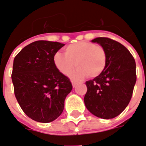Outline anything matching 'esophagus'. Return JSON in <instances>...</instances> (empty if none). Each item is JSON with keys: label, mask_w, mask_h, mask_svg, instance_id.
I'll return each instance as SVG.
<instances>
[{"label": "esophagus", "mask_w": 146, "mask_h": 146, "mask_svg": "<svg viewBox=\"0 0 146 146\" xmlns=\"http://www.w3.org/2000/svg\"><path fill=\"white\" fill-rule=\"evenodd\" d=\"M72 84H73V88H75L76 84H77V82H76V81H72Z\"/></svg>", "instance_id": "obj_1"}]
</instances>
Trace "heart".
Returning a JSON list of instances; mask_svg holds the SVG:
<instances>
[{"mask_svg": "<svg viewBox=\"0 0 146 146\" xmlns=\"http://www.w3.org/2000/svg\"><path fill=\"white\" fill-rule=\"evenodd\" d=\"M53 64L62 74L69 75L78 66L70 76L74 80H82L86 76L96 77L104 71L106 66V52L103 47L92 42L80 41L65 48V54L56 52Z\"/></svg>", "mask_w": 146, "mask_h": 146, "instance_id": "obj_1", "label": "heart"}]
</instances>
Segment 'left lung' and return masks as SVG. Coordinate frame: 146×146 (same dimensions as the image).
I'll return each instance as SVG.
<instances>
[{
  "instance_id": "obj_1",
  "label": "left lung",
  "mask_w": 146,
  "mask_h": 146,
  "mask_svg": "<svg viewBox=\"0 0 146 146\" xmlns=\"http://www.w3.org/2000/svg\"><path fill=\"white\" fill-rule=\"evenodd\" d=\"M92 42L104 48L106 66L99 76L86 82L84 104L93 115L112 119L131 101L136 83V64L130 51L119 42L107 37H97Z\"/></svg>"
}]
</instances>
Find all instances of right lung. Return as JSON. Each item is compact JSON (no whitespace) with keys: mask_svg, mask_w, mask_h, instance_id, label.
<instances>
[{"mask_svg":"<svg viewBox=\"0 0 146 146\" xmlns=\"http://www.w3.org/2000/svg\"><path fill=\"white\" fill-rule=\"evenodd\" d=\"M64 44L37 40L15 56L11 80L15 98L30 118L40 123L57 119L73 86L53 64V56Z\"/></svg>","mask_w":146,"mask_h":146,"instance_id":"1","label":"right lung"}]
</instances>
